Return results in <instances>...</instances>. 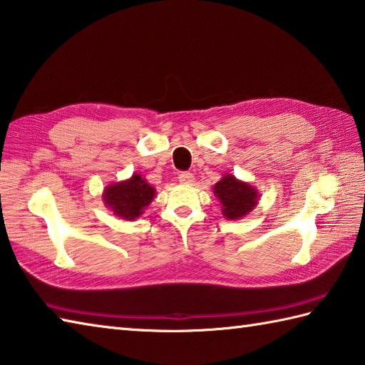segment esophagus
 <instances>
[{
  "label": "esophagus",
  "instance_id": "1",
  "mask_svg": "<svg viewBox=\"0 0 365 365\" xmlns=\"http://www.w3.org/2000/svg\"><path fill=\"white\" fill-rule=\"evenodd\" d=\"M178 182L183 185H191L192 182H195V175L190 173H182V174H178Z\"/></svg>",
  "mask_w": 365,
  "mask_h": 365
}]
</instances>
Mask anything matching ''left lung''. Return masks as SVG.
<instances>
[{"label":"left lung","instance_id":"left-lung-1","mask_svg":"<svg viewBox=\"0 0 365 365\" xmlns=\"http://www.w3.org/2000/svg\"><path fill=\"white\" fill-rule=\"evenodd\" d=\"M213 192L221 204V213L227 220H240L247 217L258 204L259 195L255 187L225 174L221 180L213 185Z\"/></svg>","mask_w":365,"mask_h":365}]
</instances>
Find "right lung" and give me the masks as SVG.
<instances>
[{"label": "right lung", "mask_w": 365, "mask_h": 365, "mask_svg": "<svg viewBox=\"0 0 365 365\" xmlns=\"http://www.w3.org/2000/svg\"><path fill=\"white\" fill-rule=\"evenodd\" d=\"M156 195V190L138 173L128 180L107 185L103 192V201L113 215L134 221L144 213Z\"/></svg>", "instance_id": "add662e5"}]
</instances>
